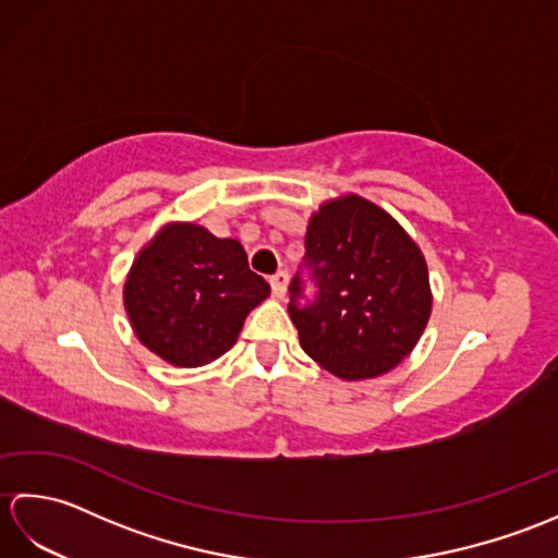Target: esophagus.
Returning a JSON list of instances; mask_svg holds the SVG:
<instances>
[{
    "instance_id": "34e87169",
    "label": "esophagus",
    "mask_w": 558,
    "mask_h": 558,
    "mask_svg": "<svg viewBox=\"0 0 558 558\" xmlns=\"http://www.w3.org/2000/svg\"><path fill=\"white\" fill-rule=\"evenodd\" d=\"M270 290L276 298H282L288 290V270H278L276 276H270Z\"/></svg>"
}]
</instances>
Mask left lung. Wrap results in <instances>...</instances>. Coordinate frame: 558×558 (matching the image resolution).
Segmentation results:
<instances>
[{
	"label": "left lung",
	"instance_id": "obj_1",
	"mask_svg": "<svg viewBox=\"0 0 558 558\" xmlns=\"http://www.w3.org/2000/svg\"><path fill=\"white\" fill-rule=\"evenodd\" d=\"M288 312L312 360L348 381L386 374L429 322L424 256L386 210L360 196L312 218ZM312 284L315 292L305 294Z\"/></svg>",
	"mask_w": 558,
	"mask_h": 558
}]
</instances>
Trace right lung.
Wrapping results in <instances>:
<instances>
[{
    "label": "right lung",
    "mask_w": 558,
    "mask_h": 558,
    "mask_svg": "<svg viewBox=\"0 0 558 558\" xmlns=\"http://www.w3.org/2000/svg\"><path fill=\"white\" fill-rule=\"evenodd\" d=\"M270 286L236 240L201 225H168L134 260L124 286L138 340L165 362L198 366L228 352Z\"/></svg>",
    "instance_id": "obj_1"
}]
</instances>
